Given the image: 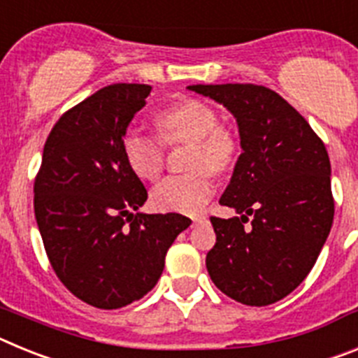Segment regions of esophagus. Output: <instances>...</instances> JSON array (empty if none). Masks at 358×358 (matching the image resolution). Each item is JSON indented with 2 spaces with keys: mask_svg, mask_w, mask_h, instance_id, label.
I'll return each mask as SVG.
<instances>
[{
  "mask_svg": "<svg viewBox=\"0 0 358 358\" xmlns=\"http://www.w3.org/2000/svg\"><path fill=\"white\" fill-rule=\"evenodd\" d=\"M192 222H194V226H197V224L206 222V217H202V215H197V217L192 218Z\"/></svg>",
  "mask_w": 358,
  "mask_h": 358,
  "instance_id": "esophagus-1",
  "label": "esophagus"
}]
</instances>
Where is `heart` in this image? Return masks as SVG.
<instances>
[{"label":"heart","instance_id":"b5f03b06","mask_svg":"<svg viewBox=\"0 0 358 358\" xmlns=\"http://www.w3.org/2000/svg\"><path fill=\"white\" fill-rule=\"evenodd\" d=\"M157 127L166 143H192L188 166L195 170L185 176H170L154 186L152 204L159 211L197 213L215 192L210 170L224 172L235 161V138L218 125L213 107L194 98L164 109L157 116ZM122 152L132 173L143 181H154L163 170V143L154 136L127 132L122 140Z\"/></svg>","mask_w":358,"mask_h":358}]
</instances>
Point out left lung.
<instances>
[{
  "mask_svg": "<svg viewBox=\"0 0 358 358\" xmlns=\"http://www.w3.org/2000/svg\"><path fill=\"white\" fill-rule=\"evenodd\" d=\"M188 90L235 116L242 147L220 197L238 217H211L217 235L206 256L211 281L243 305L280 301L308 276L330 235L327 147L287 100L264 85L197 84Z\"/></svg>",
  "mask_w": 358,
  "mask_h": 358,
  "instance_id": "1",
  "label": "left lung"
}]
</instances>
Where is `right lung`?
<instances>
[{
	"label": "right lung",
	"mask_w": 358,
	"mask_h": 358,
	"mask_svg": "<svg viewBox=\"0 0 358 358\" xmlns=\"http://www.w3.org/2000/svg\"><path fill=\"white\" fill-rule=\"evenodd\" d=\"M147 84H113L69 109L44 143L34 210L44 249L66 289L96 308L138 301L154 289L164 256L192 224L147 215V189L125 163L122 140L150 94Z\"/></svg>",
	"instance_id": "add662e5"
}]
</instances>
